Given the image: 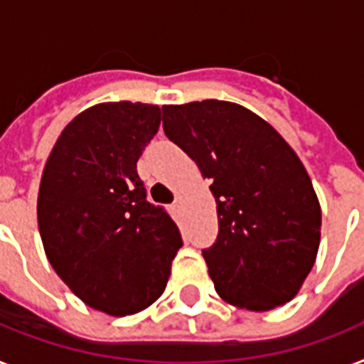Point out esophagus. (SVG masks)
Wrapping results in <instances>:
<instances>
[{
  "label": "esophagus",
  "mask_w": 364,
  "mask_h": 364,
  "mask_svg": "<svg viewBox=\"0 0 364 364\" xmlns=\"http://www.w3.org/2000/svg\"><path fill=\"white\" fill-rule=\"evenodd\" d=\"M181 205H183L181 198H179V196H177V198L173 200V204H171V208H173V210H176V211H179V210H181Z\"/></svg>",
  "instance_id": "1"
}]
</instances>
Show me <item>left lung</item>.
I'll use <instances>...</instances> for the list:
<instances>
[{
	"mask_svg": "<svg viewBox=\"0 0 364 364\" xmlns=\"http://www.w3.org/2000/svg\"><path fill=\"white\" fill-rule=\"evenodd\" d=\"M166 136L211 179L219 236L204 259L215 291L243 310L296 296L316 262L321 205L302 160L247 107L223 100L162 105Z\"/></svg>",
	"mask_w": 364,
	"mask_h": 364,
	"instance_id": "8db88e82",
	"label": "left lung"
}]
</instances>
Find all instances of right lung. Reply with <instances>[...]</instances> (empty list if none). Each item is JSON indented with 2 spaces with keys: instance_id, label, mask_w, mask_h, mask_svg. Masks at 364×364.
<instances>
[{
  "instance_id": "right-lung-1",
  "label": "right lung",
  "mask_w": 364,
  "mask_h": 364,
  "mask_svg": "<svg viewBox=\"0 0 364 364\" xmlns=\"http://www.w3.org/2000/svg\"><path fill=\"white\" fill-rule=\"evenodd\" d=\"M160 107L96 104L65 126L43 168L37 225L48 262L87 306L132 316L160 299L183 245L149 204L136 164L159 132Z\"/></svg>"
}]
</instances>
